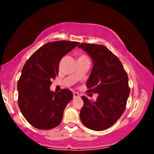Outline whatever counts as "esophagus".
<instances>
[{
  "label": "esophagus",
  "instance_id": "1",
  "mask_svg": "<svg viewBox=\"0 0 154 154\" xmlns=\"http://www.w3.org/2000/svg\"><path fill=\"white\" fill-rule=\"evenodd\" d=\"M80 97V95L79 94L77 93V92H73V98H79Z\"/></svg>",
  "mask_w": 154,
  "mask_h": 154
}]
</instances>
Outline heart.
I'll return each mask as SVG.
<instances>
[{"label":"heart","mask_w":154,"mask_h":154,"mask_svg":"<svg viewBox=\"0 0 154 154\" xmlns=\"http://www.w3.org/2000/svg\"><path fill=\"white\" fill-rule=\"evenodd\" d=\"M89 60V58H88V57L85 55H81L79 56V58H78V60Z\"/></svg>","instance_id":"heart-1"}]
</instances>
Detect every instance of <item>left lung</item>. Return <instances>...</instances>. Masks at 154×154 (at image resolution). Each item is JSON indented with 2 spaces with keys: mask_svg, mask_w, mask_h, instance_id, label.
<instances>
[{
  "mask_svg": "<svg viewBox=\"0 0 154 154\" xmlns=\"http://www.w3.org/2000/svg\"><path fill=\"white\" fill-rule=\"evenodd\" d=\"M78 47L93 61L88 92L98 94L96 101L82 96L80 119L88 128L101 131L113 126L124 112L130 94L128 77L121 61L105 46L82 43Z\"/></svg>",
  "mask_w": 154,
  "mask_h": 154,
  "instance_id": "8db88e82",
  "label": "left lung"
}]
</instances>
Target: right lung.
Segmentation results:
<instances>
[{
  "instance_id": "1",
  "label": "right lung",
  "mask_w": 154,
  "mask_h": 154,
  "mask_svg": "<svg viewBox=\"0 0 154 154\" xmlns=\"http://www.w3.org/2000/svg\"><path fill=\"white\" fill-rule=\"evenodd\" d=\"M79 44L67 41H53L38 49L26 62L17 82L18 106L28 123L36 128L50 130L61 123L72 93L62 89L50 91L51 80L58 74L60 60Z\"/></svg>"
}]
</instances>
